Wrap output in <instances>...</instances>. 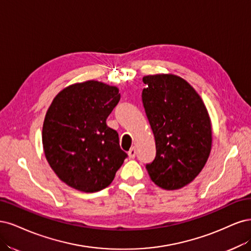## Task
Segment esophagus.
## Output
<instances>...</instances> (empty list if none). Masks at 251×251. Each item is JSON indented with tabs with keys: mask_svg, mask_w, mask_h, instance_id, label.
Segmentation results:
<instances>
[{
	"mask_svg": "<svg viewBox=\"0 0 251 251\" xmlns=\"http://www.w3.org/2000/svg\"><path fill=\"white\" fill-rule=\"evenodd\" d=\"M135 154H136V151H135V148H131L130 150L128 151V155L130 158H134L135 157Z\"/></svg>",
	"mask_w": 251,
	"mask_h": 251,
	"instance_id": "34e87169",
	"label": "esophagus"
}]
</instances>
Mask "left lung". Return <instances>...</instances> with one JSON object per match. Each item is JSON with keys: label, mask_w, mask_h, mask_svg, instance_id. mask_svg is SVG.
<instances>
[{"label": "left lung", "mask_w": 251, "mask_h": 251, "mask_svg": "<svg viewBox=\"0 0 251 251\" xmlns=\"http://www.w3.org/2000/svg\"><path fill=\"white\" fill-rule=\"evenodd\" d=\"M142 93L154 134L156 156L146 169L151 180L168 191L189 184L205 166L212 149V124L197 92L172 74L149 75Z\"/></svg>", "instance_id": "8db88e82"}]
</instances>
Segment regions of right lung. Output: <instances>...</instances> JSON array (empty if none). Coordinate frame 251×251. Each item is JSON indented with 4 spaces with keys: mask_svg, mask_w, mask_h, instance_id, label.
Here are the masks:
<instances>
[{
    "mask_svg": "<svg viewBox=\"0 0 251 251\" xmlns=\"http://www.w3.org/2000/svg\"><path fill=\"white\" fill-rule=\"evenodd\" d=\"M119 88L103 82L72 84L55 97L43 126L46 158L69 187L98 192L114 180L127 157L106 119L119 103Z\"/></svg>",
    "mask_w": 251,
    "mask_h": 251,
    "instance_id": "right-lung-1",
    "label": "right lung"
}]
</instances>
